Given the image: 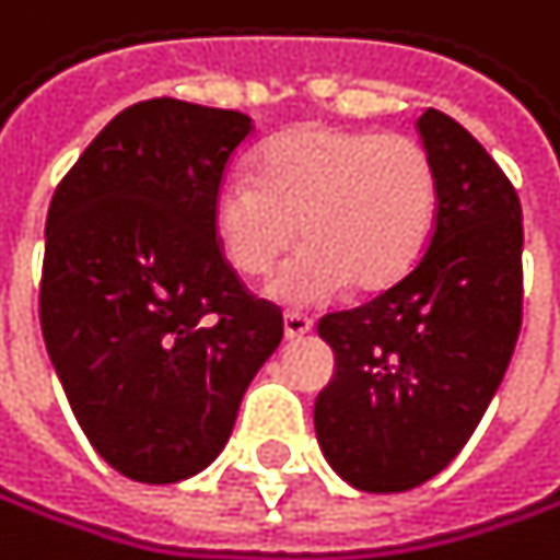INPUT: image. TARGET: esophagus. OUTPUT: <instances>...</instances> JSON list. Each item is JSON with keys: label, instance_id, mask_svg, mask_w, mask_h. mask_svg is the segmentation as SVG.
I'll return each instance as SVG.
<instances>
[{"label": "esophagus", "instance_id": "obj_1", "mask_svg": "<svg viewBox=\"0 0 560 560\" xmlns=\"http://www.w3.org/2000/svg\"><path fill=\"white\" fill-rule=\"evenodd\" d=\"M315 322L305 312H285V339H302L312 332Z\"/></svg>", "mask_w": 560, "mask_h": 560}]
</instances>
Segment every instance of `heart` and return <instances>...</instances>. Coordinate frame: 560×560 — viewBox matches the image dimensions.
<instances>
[{"instance_id": "b5f03b06", "label": "heart", "mask_w": 560, "mask_h": 560, "mask_svg": "<svg viewBox=\"0 0 560 560\" xmlns=\"http://www.w3.org/2000/svg\"><path fill=\"white\" fill-rule=\"evenodd\" d=\"M440 174L410 133L305 124L258 154V177L231 174L214 195V234L231 268L265 278L302 224L308 242L275 278L285 305L326 302L352 282L383 292L410 275L436 228Z\"/></svg>"}]
</instances>
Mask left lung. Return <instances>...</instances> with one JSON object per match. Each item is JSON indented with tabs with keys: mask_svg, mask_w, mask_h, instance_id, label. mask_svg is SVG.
Here are the masks:
<instances>
[{
	"mask_svg": "<svg viewBox=\"0 0 560 560\" xmlns=\"http://www.w3.org/2000/svg\"><path fill=\"white\" fill-rule=\"evenodd\" d=\"M417 127L440 174L420 265L318 322L336 352V376L315 399L318 446L370 493L413 490L460 454L508 373L524 315L514 184L454 117L427 110Z\"/></svg>",
	"mask_w": 560,
	"mask_h": 560,
	"instance_id": "left-lung-1",
	"label": "left lung"
}]
</instances>
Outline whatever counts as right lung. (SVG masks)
I'll list each match as a JSON object with an SVG mask.
<instances>
[{
	"label": "right lung",
	"instance_id": "right-lung-1",
	"mask_svg": "<svg viewBox=\"0 0 560 560\" xmlns=\"http://www.w3.org/2000/svg\"><path fill=\"white\" fill-rule=\"evenodd\" d=\"M252 117L174 96L106 124L46 218L39 326L96 454L140 483L205 470L282 342L214 234V195Z\"/></svg>",
	"mask_w": 560,
	"mask_h": 560
}]
</instances>
